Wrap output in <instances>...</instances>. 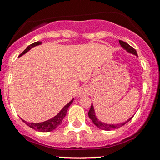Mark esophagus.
Returning <instances> with one entry per match:
<instances>
[{
    "label": "esophagus",
    "instance_id": "34e87169",
    "mask_svg": "<svg viewBox=\"0 0 160 160\" xmlns=\"http://www.w3.org/2000/svg\"><path fill=\"white\" fill-rule=\"evenodd\" d=\"M88 92H89V90H88L87 87H82L79 90L78 95H79V96H83V95H87Z\"/></svg>",
    "mask_w": 160,
    "mask_h": 160
}]
</instances>
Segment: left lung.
<instances>
[{
    "label": "left lung",
    "instance_id": "left-lung-1",
    "mask_svg": "<svg viewBox=\"0 0 160 160\" xmlns=\"http://www.w3.org/2000/svg\"><path fill=\"white\" fill-rule=\"evenodd\" d=\"M119 44H120V46L124 49V50H126L128 52L131 54H134V55H137V52L136 51L134 50L132 46H130L129 44H127L126 42H124L123 41H119ZM88 115L90 117V119L92 120V122L94 123V124H95L96 126L100 129H103V130H112V129H118V128H120L123 125L128 123V122L130 120V119L133 118V116L131 118H129V119H127L125 122H123V123H120V124H105V123H103V122L100 121L99 119L96 118V115H95V109H94V106H93V104H91V107H90V110H89V113H88Z\"/></svg>",
    "mask_w": 160,
    "mask_h": 160
}]
</instances>
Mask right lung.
Instances as JSON below:
<instances>
[{
    "instance_id": "add662e5",
    "label": "right lung",
    "mask_w": 160,
    "mask_h": 160,
    "mask_svg": "<svg viewBox=\"0 0 160 160\" xmlns=\"http://www.w3.org/2000/svg\"><path fill=\"white\" fill-rule=\"evenodd\" d=\"M41 41H37V42H35V43L31 44L30 46L27 47V48L25 50V51L22 52V53L20 55V56L21 55H23L24 54H26L27 51H29L31 50V48H33L35 46H39V45H41ZM73 100L74 99L70 100V102L68 103L67 105H65L64 108H63L60 112H59V114H56L55 117H53L52 119H49V120H46L45 122H41V123H28V122L25 121L23 120L25 123H26L29 127H31L32 129H36L37 131H41V132H50V131H52L55 128H57L60 124H61V122H62L63 119L65 118V116L66 115V113H67V110H68V108L70 107V105L72 104Z\"/></svg>"
}]
</instances>
